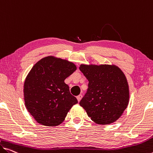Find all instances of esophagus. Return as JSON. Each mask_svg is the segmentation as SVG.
<instances>
[{"label":"esophagus","mask_w":153,"mask_h":153,"mask_svg":"<svg viewBox=\"0 0 153 153\" xmlns=\"http://www.w3.org/2000/svg\"><path fill=\"white\" fill-rule=\"evenodd\" d=\"M82 97H83V96H82V94H79V95H78V96H76V98H77V100H78L79 102H80V100H81Z\"/></svg>","instance_id":"34e87169"}]
</instances>
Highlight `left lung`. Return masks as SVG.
Listing matches in <instances>:
<instances>
[{"instance_id": "obj_1", "label": "left lung", "mask_w": 153, "mask_h": 153, "mask_svg": "<svg viewBox=\"0 0 153 153\" xmlns=\"http://www.w3.org/2000/svg\"><path fill=\"white\" fill-rule=\"evenodd\" d=\"M79 70L88 80V89L79 105L92 121L109 124L127 107L129 90L123 72L114 65H84Z\"/></svg>"}]
</instances>
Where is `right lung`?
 <instances>
[{
    "instance_id": "obj_1",
    "label": "right lung",
    "mask_w": 153,
    "mask_h": 153,
    "mask_svg": "<svg viewBox=\"0 0 153 153\" xmlns=\"http://www.w3.org/2000/svg\"><path fill=\"white\" fill-rule=\"evenodd\" d=\"M76 70L72 62L48 56L30 70L24 83L25 104L37 123L48 126L59 125L78 102L64 82Z\"/></svg>"
}]
</instances>
